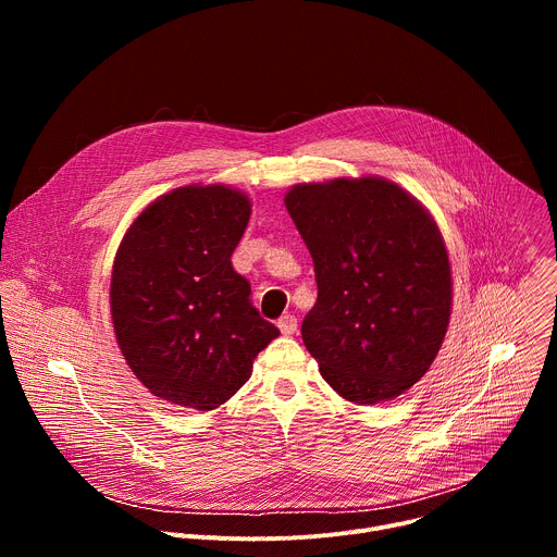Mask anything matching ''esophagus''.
Returning a JSON list of instances; mask_svg holds the SVG:
<instances>
[{"label":"esophagus","mask_w":557,"mask_h":557,"mask_svg":"<svg viewBox=\"0 0 557 557\" xmlns=\"http://www.w3.org/2000/svg\"><path fill=\"white\" fill-rule=\"evenodd\" d=\"M277 329L282 331V335H295V333H297V320H295V314H284V317H280Z\"/></svg>","instance_id":"1"}]
</instances>
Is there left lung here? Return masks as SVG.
I'll return each mask as SVG.
<instances>
[{
  "label": "left lung",
  "instance_id": "8db88e82",
  "mask_svg": "<svg viewBox=\"0 0 557 557\" xmlns=\"http://www.w3.org/2000/svg\"><path fill=\"white\" fill-rule=\"evenodd\" d=\"M284 205L314 264L301 339L324 381L357 406L404 394L430 370L451 314L432 213L379 176L301 183Z\"/></svg>",
  "mask_w": 557,
  "mask_h": 557
}]
</instances>
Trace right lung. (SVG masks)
<instances>
[{
	"mask_svg": "<svg viewBox=\"0 0 557 557\" xmlns=\"http://www.w3.org/2000/svg\"><path fill=\"white\" fill-rule=\"evenodd\" d=\"M249 218L247 194L187 185L147 205L123 235L110 284L114 335L158 399L198 412L220 408L280 335L231 264Z\"/></svg>",
	"mask_w": 557,
	"mask_h": 557,
	"instance_id": "add662e5",
	"label": "right lung"
}]
</instances>
